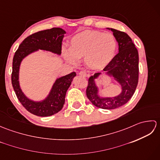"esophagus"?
Returning a JSON list of instances; mask_svg holds the SVG:
<instances>
[{"label": "esophagus", "mask_w": 160, "mask_h": 160, "mask_svg": "<svg viewBox=\"0 0 160 160\" xmlns=\"http://www.w3.org/2000/svg\"><path fill=\"white\" fill-rule=\"evenodd\" d=\"M79 75L82 77H87L88 76L87 73L85 72V71H81L79 73Z\"/></svg>", "instance_id": "34e87169"}]
</instances>
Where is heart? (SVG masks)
I'll return each instance as SVG.
<instances>
[{"label": "heart", "mask_w": 160, "mask_h": 160, "mask_svg": "<svg viewBox=\"0 0 160 160\" xmlns=\"http://www.w3.org/2000/svg\"><path fill=\"white\" fill-rule=\"evenodd\" d=\"M117 40L111 33L85 30L71 38L70 52L65 51L64 56L71 62L84 58L88 67L100 69L113 59L117 49Z\"/></svg>", "instance_id": "obj_1"}]
</instances>
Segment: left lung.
Wrapping results in <instances>:
<instances>
[{
    "label": "left lung",
    "instance_id": "1",
    "mask_svg": "<svg viewBox=\"0 0 160 160\" xmlns=\"http://www.w3.org/2000/svg\"><path fill=\"white\" fill-rule=\"evenodd\" d=\"M118 42L119 53L115 55L103 71L113 76L122 86V93L113 98H100L94 82L100 73L89 78L86 94L91 102L102 109H114L126 104L134 94L138 83L139 55L133 42L127 33L111 29Z\"/></svg>",
    "mask_w": 160,
    "mask_h": 160
}]
</instances>
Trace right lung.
I'll list each match as a JSON object with an SVG mask.
<instances>
[{
    "label": "right lung",
    "instance_id": "right-lung-1",
    "mask_svg": "<svg viewBox=\"0 0 160 160\" xmlns=\"http://www.w3.org/2000/svg\"><path fill=\"white\" fill-rule=\"evenodd\" d=\"M66 32L61 28H54L32 33L19 45L13 58L12 84L20 102L30 113L40 117L50 116L57 113L63 107L67 89L76 73L72 72L57 79L49 95L42 102L29 100L22 92L18 82V71L22 60L28 54L42 49L60 54L62 41Z\"/></svg>",
    "mask_w": 160,
    "mask_h": 160
}]
</instances>
